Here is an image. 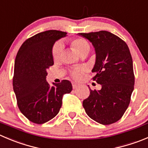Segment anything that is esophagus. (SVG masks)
I'll return each instance as SVG.
<instances>
[{
  "label": "esophagus",
  "instance_id": "1",
  "mask_svg": "<svg viewBox=\"0 0 148 148\" xmlns=\"http://www.w3.org/2000/svg\"><path fill=\"white\" fill-rule=\"evenodd\" d=\"M72 84H73V88H76L77 87L79 86V84H77V83H75V82H73V83H72Z\"/></svg>",
  "mask_w": 148,
  "mask_h": 148
}]
</instances>
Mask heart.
<instances>
[{"label":"heart","mask_w":148,"mask_h":148,"mask_svg":"<svg viewBox=\"0 0 148 148\" xmlns=\"http://www.w3.org/2000/svg\"><path fill=\"white\" fill-rule=\"evenodd\" d=\"M72 46L76 50L78 54L81 56L84 55V54H87L90 50V45L88 43L86 39L83 38H77L74 40H72L71 42ZM63 46L62 43L61 42H57L54 44L52 49V56L54 60H57L60 59L61 57L62 52L63 50ZM82 70L81 68H75L71 72V75L73 78H78L81 75V73Z\"/></svg>","instance_id":"heart-1"}]
</instances>
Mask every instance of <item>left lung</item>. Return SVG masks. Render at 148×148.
<instances>
[{
  "mask_svg": "<svg viewBox=\"0 0 148 148\" xmlns=\"http://www.w3.org/2000/svg\"><path fill=\"white\" fill-rule=\"evenodd\" d=\"M88 39L95 49L96 61L93 80L102 85L100 90H90L83 102L87 115L103 125L120 120L130 103L134 90L133 62L127 44L105 30L78 33Z\"/></svg>",
  "mask_w": 148,
  "mask_h": 148,
  "instance_id": "obj_1",
  "label": "left lung"
}]
</instances>
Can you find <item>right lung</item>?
<instances>
[{"label":"right lung","mask_w":148,"mask_h":148,"mask_svg":"<svg viewBox=\"0 0 148 148\" xmlns=\"http://www.w3.org/2000/svg\"><path fill=\"white\" fill-rule=\"evenodd\" d=\"M67 33L47 30L27 39L16 54L13 78L14 91L19 110L31 122L42 124L58 114L64 94L71 92V83L63 80L51 86L47 69L54 64L52 48Z\"/></svg>","instance_id":"add662e5"}]
</instances>
